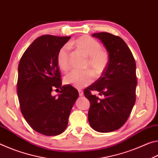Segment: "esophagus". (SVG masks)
<instances>
[{"label":"esophagus","instance_id":"esophagus-1","mask_svg":"<svg viewBox=\"0 0 158 158\" xmlns=\"http://www.w3.org/2000/svg\"><path fill=\"white\" fill-rule=\"evenodd\" d=\"M78 91H79V96H80V97H81V96L83 95V94H84V92H83L81 90H79Z\"/></svg>","mask_w":158,"mask_h":158}]
</instances>
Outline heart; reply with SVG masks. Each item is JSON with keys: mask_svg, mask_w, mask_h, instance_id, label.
<instances>
[{"mask_svg": "<svg viewBox=\"0 0 158 158\" xmlns=\"http://www.w3.org/2000/svg\"><path fill=\"white\" fill-rule=\"evenodd\" d=\"M69 45L81 51L85 56L89 58L85 68L89 69L95 77H100L103 74L108 65L109 56L107 53L102 49L100 42L90 36L81 35L72 41ZM57 63L63 72H67L69 69V47L68 45H64L58 51ZM92 73L89 71L81 73L73 71L66 74L64 81L66 84L73 85L76 89H82L93 82Z\"/></svg>", "mask_w": 158, "mask_h": 158, "instance_id": "b5f03b06", "label": "heart"}]
</instances>
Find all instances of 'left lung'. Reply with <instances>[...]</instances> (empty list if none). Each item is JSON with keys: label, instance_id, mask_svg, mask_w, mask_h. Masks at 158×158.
Wrapping results in <instances>:
<instances>
[{"label": "left lung", "instance_id": "8db88e82", "mask_svg": "<svg viewBox=\"0 0 158 158\" xmlns=\"http://www.w3.org/2000/svg\"><path fill=\"white\" fill-rule=\"evenodd\" d=\"M108 52L109 63L97 81L84 90L90 101L88 114L90 127L99 132H111L127 121L136 100V63L123 40L111 33H93ZM96 90L103 99L90 93Z\"/></svg>", "mask_w": 158, "mask_h": 158}]
</instances>
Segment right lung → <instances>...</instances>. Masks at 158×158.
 <instances>
[{"label": "right lung", "mask_w": 158, "mask_h": 158, "mask_svg": "<svg viewBox=\"0 0 158 158\" xmlns=\"http://www.w3.org/2000/svg\"><path fill=\"white\" fill-rule=\"evenodd\" d=\"M70 37H39L23 53L19 64L17 95L21 114L34 130L46 136L65 131L79 97L73 86L62 85L57 63L58 51ZM54 88L59 92L56 96L52 95Z\"/></svg>", "instance_id": "right-lung-1"}]
</instances>
